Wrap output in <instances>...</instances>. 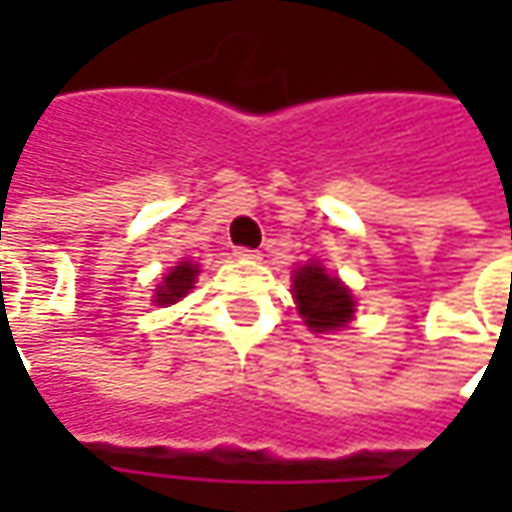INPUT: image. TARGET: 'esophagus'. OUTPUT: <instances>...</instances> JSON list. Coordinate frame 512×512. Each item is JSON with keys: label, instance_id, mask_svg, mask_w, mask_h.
I'll return each instance as SVG.
<instances>
[{"label": "esophagus", "instance_id": "34e87169", "mask_svg": "<svg viewBox=\"0 0 512 512\" xmlns=\"http://www.w3.org/2000/svg\"><path fill=\"white\" fill-rule=\"evenodd\" d=\"M233 256H236V259H242V262H253V259H259V253H256V250H250V247H236V250H233Z\"/></svg>", "mask_w": 512, "mask_h": 512}]
</instances>
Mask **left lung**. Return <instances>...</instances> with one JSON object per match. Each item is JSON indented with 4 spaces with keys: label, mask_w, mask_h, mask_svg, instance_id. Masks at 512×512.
<instances>
[{
    "label": "left lung",
    "mask_w": 512,
    "mask_h": 512,
    "mask_svg": "<svg viewBox=\"0 0 512 512\" xmlns=\"http://www.w3.org/2000/svg\"><path fill=\"white\" fill-rule=\"evenodd\" d=\"M293 299L299 305V316L313 333L342 330L356 313L353 293L319 262H307L293 270Z\"/></svg>",
    "instance_id": "1"
}]
</instances>
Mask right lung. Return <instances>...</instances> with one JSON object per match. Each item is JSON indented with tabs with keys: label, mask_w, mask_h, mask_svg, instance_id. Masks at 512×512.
<instances>
[{
	"label": "right lung",
	"mask_w": 512,
	"mask_h": 512,
	"mask_svg": "<svg viewBox=\"0 0 512 512\" xmlns=\"http://www.w3.org/2000/svg\"><path fill=\"white\" fill-rule=\"evenodd\" d=\"M196 276H199V265H193V262H179V265L173 267L168 276L162 279V285L156 287L153 302L162 307L176 305L179 299H185L187 293L193 290Z\"/></svg>",
	"instance_id": "1"
}]
</instances>
